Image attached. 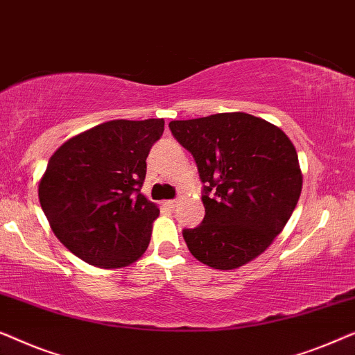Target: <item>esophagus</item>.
Segmentation results:
<instances>
[{
    "label": "esophagus",
    "mask_w": 355,
    "mask_h": 355,
    "mask_svg": "<svg viewBox=\"0 0 355 355\" xmlns=\"http://www.w3.org/2000/svg\"><path fill=\"white\" fill-rule=\"evenodd\" d=\"M164 207L166 208H169V210H173V208H176V205H178V200H166L163 203Z\"/></svg>",
    "instance_id": "34e87169"
}]
</instances>
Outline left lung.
<instances>
[{"label":"left lung","mask_w":355,"mask_h":355,"mask_svg":"<svg viewBox=\"0 0 355 355\" xmlns=\"http://www.w3.org/2000/svg\"><path fill=\"white\" fill-rule=\"evenodd\" d=\"M192 153L203 186L205 218L184 241L198 261L234 270L268 249L302 191L297 152L278 125L247 113L171 121Z\"/></svg>","instance_id":"1"}]
</instances>
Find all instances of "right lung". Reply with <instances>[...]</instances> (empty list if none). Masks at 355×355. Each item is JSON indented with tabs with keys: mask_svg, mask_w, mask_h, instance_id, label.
<instances>
[{
	"mask_svg": "<svg viewBox=\"0 0 355 355\" xmlns=\"http://www.w3.org/2000/svg\"><path fill=\"white\" fill-rule=\"evenodd\" d=\"M163 130V119H114L51 155L38 198L55 236L80 260L111 270L145 254L159 210L140 187Z\"/></svg>",
	"mask_w": 355,
	"mask_h": 355,
	"instance_id": "obj_1",
	"label": "right lung"
}]
</instances>
